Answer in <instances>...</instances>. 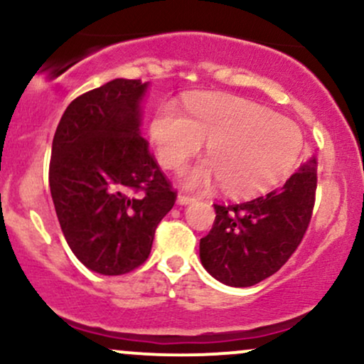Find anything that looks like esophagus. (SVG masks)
I'll return each instance as SVG.
<instances>
[{"mask_svg":"<svg viewBox=\"0 0 364 364\" xmlns=\"http://www.w3.org/2000/svg\"><path fill=\"white\" fill-rule=\"evenodd\" d=\"M195 196H191V195H186V193H179L178 195V202L181 203V205H186V203H191V202H195Z\"/></svg>","mask_w":364,"mask_h":364,"instance_id":"esophagus-1","label":"esophagus"}]
</instances>
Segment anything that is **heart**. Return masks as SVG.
<instances>
[{"instance_id":"obj_1","label":"heart","mask_w":364,"mask_h":364,"mask_svg":"<svg viewBox=\"0 0 364 364\" xmlns=\"http://www.w3.org/2000/svg\"><path fill=\"white\" fill-rule=\"evenodd\" d=\"M188 116L164 102L150 124L156 152L166 169L179 171L208 144L212 161L190 171L186 183L207 188L224 181L232 195H253L272 186L294 166L303 135L294 121L260 104L225 94H200L186 101Z\"/></svg>"}]
</instances>
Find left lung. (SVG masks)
<instances>
[{
    "label": "left lung",
    "instance_id": "obj_1",
    "mask_svg": "<svg viewBox=\"0 0 364 364\" xmlns=\"http://www.w3.org/2000/svg\"><path fill=\"white\" fill-rule=\"evenodd\" d=\"M311 156L282 186L250 202L214 203L215 220L200 240V258L212 277L248 287L277 272L303 241L316 193Z\"/></svg>",
    "mask_w": 364,
    "mask_h": 364
}]
</instances>
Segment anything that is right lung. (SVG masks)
<instances>
[{
	"label": "right lung",
	"instance_id": "add662e5",
	"mask_svg": "<svg viewBox=\"0 0 364 364\" xmlns=\"http://www.w3.org/2000/svg\"><path fill=\"white\" fill-rule=\"evenodd\" d=\"M147 83L116 78L78 95L53 139L49 188L75 257L102 275L149 258L154 232L178 191L140 136Z\"/></svg>",
	"mask_w": 364,
	"mask_h": 364
}]
</instances>
